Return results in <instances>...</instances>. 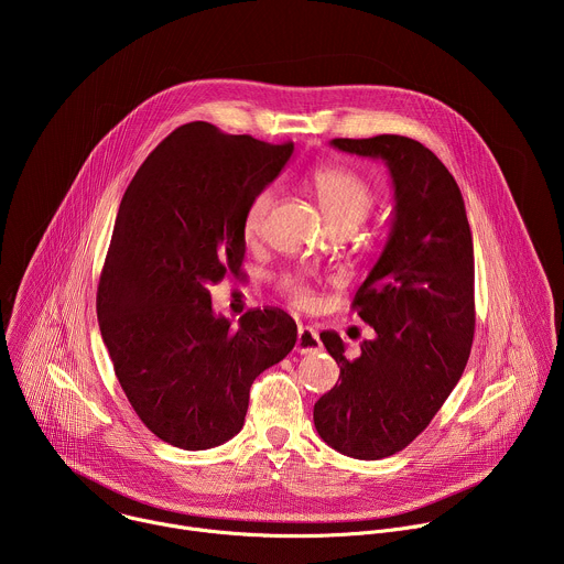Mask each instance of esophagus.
Masks as SVG:
<instances>
[{"label":"esophagus","mask_w":564,"mask_h":564,"mask_svg":"<svg viewBox=\"0 0 564 564\" xmlns=\"http://www.w3.org/2000/svg\"><path fill=\"white\" fill-rule=\"evenodd\" d=\"M321 350V339H318V333L310 326H299V333H296V352L301 355H312V352H318Z\"/></svg>","instance_id":"1"}]
</instances>
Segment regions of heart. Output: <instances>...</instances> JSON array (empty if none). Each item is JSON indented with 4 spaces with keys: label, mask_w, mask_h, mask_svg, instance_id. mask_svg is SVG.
I'll return each mask as SVG.
<instances>
[{
    "label": "heart",
    "mask_w": 564,
    "mask_h": 564,
    "mask_svg": "<svg viewBox=\"0 0 564 564\" xmlns=\"http://www.w3.org/2000/svg\"><path fill=\"white\" fill-rule=\"evenodd\" d=\"M310 183H312L318 207H321V212H324L328 225L330 223L357 225L372 207V189L368 187V183L361 176H357L355 172H350L346 167H318L312 172ZM272 198H274V189L263 187L250 200L246 216H243V231L248 236L257 234V229L261 227V220H263L265 212L270 209ZM283 290L296 303H307V299H310L307 288L296 279H285Z\"/></svg>",
    "instance_id": "b5f03b06"
}]
</instances>
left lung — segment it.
<instances>
[{
  "mask_svg": "<svg viewBox=\"0 0 564 564\" xmlns=\"http://www.w3.org/2000/svg\"><path fill=\"white\" fill-rule=\"evenodd\" d=\"M330 144L381 160L394 205L386 246L352 301L375 337L348 359L335 330L321 333L341 381L314 404V426L348 457L381 459L431 424L466 368L475 330L473 238L455 178L422 142L383 133Z\"/></svg>",
  "mask_w": 564,
  "mask_h": 564,
  "instance_id": "8db88e82",
  "label": "left lung"
}]
</instances>
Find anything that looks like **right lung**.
Instances as JSON below:
<instances>
[{
	"label": "right lung",
	"instance_id": "right-lung-1",
	"mask_svg": "<svg viewBox=\"0 0 564 564\" xmlns=\"http://www.w3.org/2000/svg\"><path fill=\"white\" fill-rule=\"evenodd\" d=\"M294 144L178 127L127 187L98 285V321L116 377L163 442L205 451L243 429L250 388L296 344L279 307L231 321L209 285L240 272L243 216L285 167Z\"/></svg>",
	"mask_w": 564,
	"mask_h": 564
}]
</instances>
